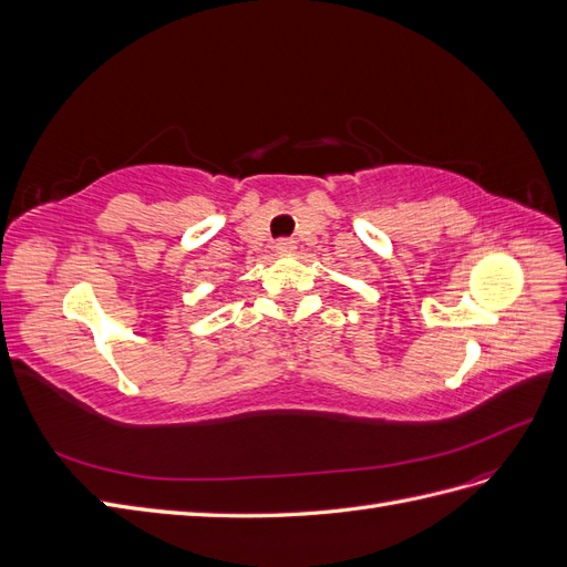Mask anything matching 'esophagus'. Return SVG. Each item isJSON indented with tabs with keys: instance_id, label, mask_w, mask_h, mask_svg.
<instances>
[{
	"instance_id": "1",
	"label": "esophagus",
	"mask_w": 567,
	"mask_h": 567,
	"mask_svg": "<svg viewBox=\"0 0 567 567\" xmlns=\"http://www.w3.org/2000/svg\"><path fill=\"white\" fill-rule=\"evenodd\" d=\"M274 250H277L279 255H290V252H296V241H290V238H279V241L274 244Z\"/></svg>"
}]
</instances>
